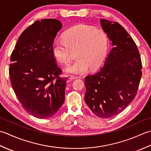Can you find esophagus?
Returning <instances> with one entry per match:
<instances>
[{
	"instance_id": "34e87169",
	"label": "esophagus",
	"mask_w": 151,
	"mask_h": 151,
	"mask_svg": "<svg viewBox=\"0 0 151 151\" xmlns=\"http://www.w3.org/2000/svg\"><path fill=\"white\" fill-rule=\"evenodd\" d=\"M69 78L70 79H80L81 78V77L78 76H70Z\"/></svg>"
}]
</instances>
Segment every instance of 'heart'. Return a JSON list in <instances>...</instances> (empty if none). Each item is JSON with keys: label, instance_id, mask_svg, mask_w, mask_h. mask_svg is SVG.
Segmentation results:
<instances>
[{"label": "heart", "instance_id": "heart-1", "mask_svg": "<svg viewBox=\"0 0 151 151\" xmlns=\"http://www.w3.org/2000/svg\"><path fill=\"white\" fill-rule=\"evenodd\" d=\"M63 39H55L51 45L52 54L56 59L67 64L71 59V51L76 50V60L67 66L65 72L74 74H83L88 69L96 68L105 58L108 38L101 29L87 24H78L67 30Z\"/></svg>", "mask_w": 151, "mask_h": 151}]
</instances>
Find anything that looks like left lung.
<instances>
[{"instance_id":"8db88e82","label":"left lung","mask_w":151,"mask_h":151,"mask_svg":"<svg viewBox=\"0 0 151 151\" xmlns=\"http://www.w3.org/2000/svg\"><path fill=\"white\" fill-rule=\"evenodd\" d=\"M113 47L104 67L85 79V100L98 117L107 119L122 111L134 99L142 76L136 43L117 22L100 19Z\"/></svg>"}]
</instances>
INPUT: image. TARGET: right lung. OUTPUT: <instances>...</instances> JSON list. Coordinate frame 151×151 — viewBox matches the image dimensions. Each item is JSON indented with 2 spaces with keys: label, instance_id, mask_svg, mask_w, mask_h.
<instances>
[{
  "label": "right lung",
  "instance_id": "1",
  "mask_svg": "<svg viewBox=\"0 0 151 151\" xmlns=\"http://www.w3.org/2000/svg\"><path fill=\"white\" fill-rule=\"evenodd\" d=\"M63 24L54 19L35 21L18 38L9 68L12 87L23 108L38 119L55 115L65 98L67 78L52 54L51 45Z\"/></svg>",
  "mask_w": 151,
  "mask_h": 151
}]
</instances>
